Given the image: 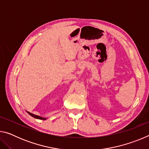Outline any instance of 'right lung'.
Listing matches in <instances>:
<instances>
[{"label": "right lung", "instance_id": "obj_1", "mask_svg": "<svg viewBox=\"0 0 149 149\" xmlns=\"http://www.w3.org/2000/svg\"><path fill=\"white\" fill-rule=\"evenodd\" d=\"M27 113H28V114H29L30 116H31L32 117H33V118H37V119H39V120H46V118H42V117H41V116H39L35 115V114H31V113H30V112H27Z\"/></svg>", "mask_w": 149, "mask_h": 149}]
</instances>
